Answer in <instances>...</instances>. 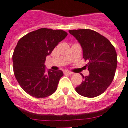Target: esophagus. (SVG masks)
I'll list each match as a JSON object with an SVG mask.
<instances>
[{
  "mask_svg": "<svg viewBox=\"0 0 128 128\" xmlns=\"http://www.w3.org/2000/svg\"><path fill=\"white\" fill-rule=\"evenodd\" d=\"M64 74H65V75H70V76H71V75H72L73 73L70 72H68V71H66V72H64Z\"/></svg>",
  "mask_w": 128,
  "mask_h": 128,
  "instance_id": "34e87169",
  "label": "esophagus"
}]
</instances>
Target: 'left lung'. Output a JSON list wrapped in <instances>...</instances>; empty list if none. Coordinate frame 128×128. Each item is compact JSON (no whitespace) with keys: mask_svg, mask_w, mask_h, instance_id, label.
<instances>
[{"mask_svg":"<svg viewBox=\"0 0 128 128\" xmlns=\"http://www.w3.org/2000/svg\"><path fill=\"white\" fill-rule=\"evenodd\" d=\"M69 32L80 43L83 58L88 63L90 75L76 88V92L86 98H95L103 94L110 85L115 76L117 54L115 48L106 37L90 29L71 30Z\"/></svg>","mask_w":128,"mask_h":128,"instance_id":"8db88e82","label":"left lung"}]
</instances>
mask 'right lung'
Returning <instances> with one entry per match:
<instances>
[{
  "instance_id": "obj_1",
  "label": "right lung",
  "mask_w": 128,
  "mask_h": 128,
  "mask_svg": "<svg viewBox=\"0 0 128 128\" xmlns=\"http://www.w3.org/2000/svg\"><path fill=\"white\" fill-rule=\"evenodd\" d=\"M68 36L62 30L40 28L18 42L13 54L14 72L22 90L36 98L52 95L64 76L60 70L46 72V56Z\"/></svg>"
}]
</instances>
